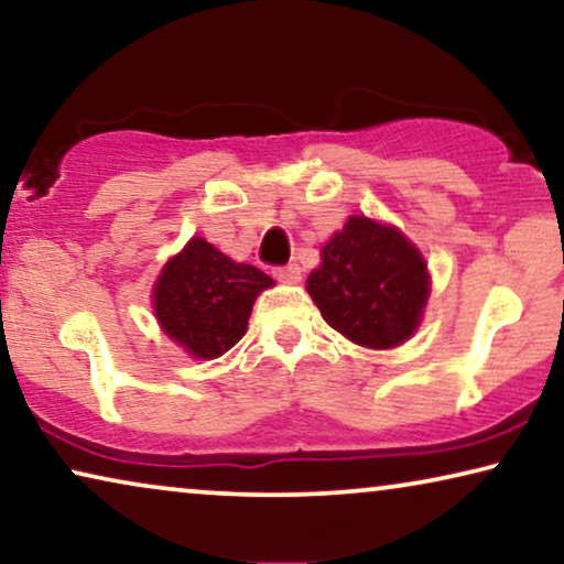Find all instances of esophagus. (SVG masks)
I'll use <instances>...</instances> for the list:
<instances>
[{
  "mask_svg": "<svg viewBox=\"0 0 564 564\" xmlns=\"http://www.w3.org/2000/svg\"><path fill=\"white\" fill-rule=\"evenodd\" d=\"M274 276L284 284H295L300 282V267L297 264H284L274 269Z\"/></svg>",
  "mask_w": 564,
  "mask_h": 564,
  "instance_id": "34e87169",
  "label": "esophagus"
}]
</instances>
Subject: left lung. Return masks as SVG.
<instances>
[{
	"label": "left lung",
	"instance_id": "left-lung-1",
	"mask_svg": "<svg viewBox=\"0 0 564 564\" xmlns=\"http://www.w3.org/2000/svg\"><path fill=\"white\" fill-rule=\"evenodd\" d=\"M307 292L330 328L369 349L403 344L429 297L421 253L395 228L354 215L323 246Z\"/></svg>",
	"mask_w": 564,
	"mask_h": 564
}]
</instances>
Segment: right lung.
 Here are the masks:
<instances>
[{"instance_id":"obj_1","label":"right lung","mask_w":564,"mask_h":564,"mask_svg":"<svg viewBox=\"0 0 564 564\" xmlns=\"http://www.w3.org/2000/svg\"><path fill=\"white\" fill-rule=\"evenodd\" d=\"M272 284L261 269L236 264L213 243L192 238L161 272L153 307L169 338L192 357L215 359L246 334L253 300Z\"/></svg>"}]
</instances>
